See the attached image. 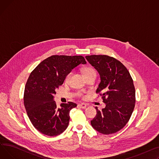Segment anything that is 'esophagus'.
I'll use <instances>...</instances> for the list:
<instances>
[{
  "mask_svg": "<svg viewBox=\"0 0 159 159\" xmlns=\"http://www.w3.org/2000/svg\"><path fill=\"white\" fill-rule=\"evenodd\" d=\"M79 106L81 108H83V109H84V108H86V107L87 104H85V103H81V104H79Z\"/></svg>",
  "mask_w": 159,
  "mask_h": 159,
  "instance_id": "1",
  "label": "esophagus"
}]
</instances>
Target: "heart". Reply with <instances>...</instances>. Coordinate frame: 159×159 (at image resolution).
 I'll list each match as a JSON object with an SVG mask.
<instances>
[{"mask_svg":"<svg viewBox=\"0 0 159 159\" xmlns=\"http://www.w3.org/2000/svg\"><path fill=\"white\" fill-rule=\"evenodd\" d=\"M93 72H95V71L93 69L90 68H86V69L84 70V75H86V74L89 73H93ZM69 77H70V75H68V77H67V79H68Z\"/></svg>","mask_w":159,"mask_h":159,"instance_id":"1","label":"heart"}]
</instances>
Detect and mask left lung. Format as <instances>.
Instances as JSON below:
<instances>
[{
  "mask_svg": "<svg viewBox=\"0 0 159 159\" xmlns=\"http://www.w3.org/2000/svg\"><path fill=\"white\" fill-rule=\"evenodd\" d=\"M101 78L96 93L101 94L106 107L91 120L99 133L110 135L119 131L129 121L135 107V89L131 75L120 61L107 55L86 56Z\"/></svg>",
  "mask_w": 159,
  "mask_h": 159,
  "instance_id": "8db88e82",
  "label": "left lung"
}]
</instances>
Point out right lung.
<instances>
[{
	"mask_svg": "<svg viewBox=\"0 0 159 159\" xmlns=\"http://www.w3.org/2000/svg\"><path fill=\"white\" fill-rule=\"evenodd\" d=\"M80 64H86L80 55H52L31 73L25 86L24 104L33 126L43 134L57 136L68 128L70 111L77 104L68 102L57 107L54 95L67 75Z\"/></svg>",
	"mask_w": 159,
	"mask_h": 159,
	"instance_id": "add662e5",
	"label": "right lung"
}]
</instances>
